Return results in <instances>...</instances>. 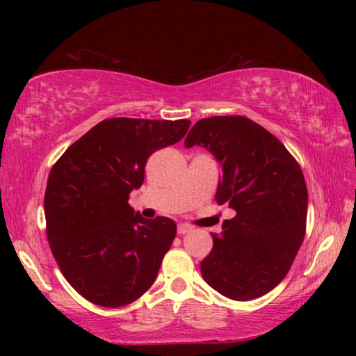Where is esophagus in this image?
Masks as SVG:
<instances>
[{"label": "esophagus", "instance_id": "esophagus-1", "mask_svg": "<svg viewBox=\"0 0 356 356\" xmlns=\"http://www.w3.org/2000/svg\"><path fill=\"white\" fill-rule=\"evenodd\" d=\"M193 231V226L186 225V222H180V225L177 226V232L179 234H188Z\"/></svg>", "mask_w": 356, "mask_h": 356}]
</instances>
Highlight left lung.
I'll use <instances>...</instances> for the list:
<instances>
[{"label": "left lung", "instance_id": "obj_1", "mask_svg": "<svg viewBox=\"0 0 356 356\" xmlns=\"http://www.w3.org/2000/svg\"><path fill=\"white\" fill-rule=\"evenodd\" d=\"M184 144L212 152L221 168L215 201L236 210L212 234L202 278L231 300L262 297L284 280L303 242L308 190L301 168L278 138L243 116L197 120Z\"/></svg>", "mask_w": 356, "mask_h": 356}]
</instances>
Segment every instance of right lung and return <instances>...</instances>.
Returning a JSON list of instances; mask_svg holds the SVG:
<instances>
[{
    "instance_id": "1",
    "label": "right lung",
    "mask_w": 356,
    "mask_h": 356,
    "mask_svg": "<svg viewBox=\"0 0 356 356\" xmlns=\"http://www.w3.org/2000/svg\"><path fill=\"white\" fill-rule=\"evenodd\" d=\"M190 124L102 120L51 168L44 200L48 243L64 278L91 303L120 308L154 284L176 222L143 218L129 195L141 186L149 155L179 143Z\"/></svg>"
}]
</instances>
